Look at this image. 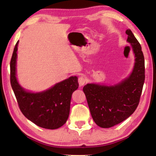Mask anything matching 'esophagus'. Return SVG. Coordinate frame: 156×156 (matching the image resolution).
Segmentation results:
<instances>
[{
	"label": "esophagus",
	"mask_w": 156,
	"mask_h": 156,
	"mask_svg": "<svg viewBox=\"0 0 156 156\" xmlns=\"http://www.w3.org/2000/svg\"><path fill=\"white\" fill-rule=\"evenodd\" d=\"M78 83H79V86L83 87L86 83V79L84 77H83V76H80V77H79L78 78Z\"/></svg>",
	"instance_id": "34e87169"
}]
</instances>
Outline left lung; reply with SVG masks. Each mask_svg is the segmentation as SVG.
Masks as SVG:
<instances>
[{"label": "left lung", "mask_w": 156, "mask_h": 156, "mask_svg": "<svg viewBox=\"0 0 156 156\" xmlns=\"http://www.w3.org/2000/svg\"><path fill=\"white\" fill-rule=\"evenodd\" d=\"M127 41L135 54V65L131 75L114 86L87 84L83 87L94 122L102 128H109L128 118L136 109L144 82V58L138 40L129 30Z\"/></svg>", "instance_id": "left-lung-1"}]
</instances>
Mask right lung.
Wrapping results in <instances>:
<instances>
[{
    "label": "right lung",
    "mask_w": 156,
    "mask_h": 156,
    "mask_svg": "<svg viewBox=\"0 0 156 156\" xmlns=\"http://www.w3.org/2000/svg\"><path fill=\"white\" fill-rule=\"evenodd\" d=\"M18 43V41L10 61V82L18 107L28 120L38 126L48 129L59 128L68 119L72 95L78 88V78L72 76L40 93L25 91L16 77Z\"/></svg>",
    "instance_id": "right-lung-1"
}]
</instances>
